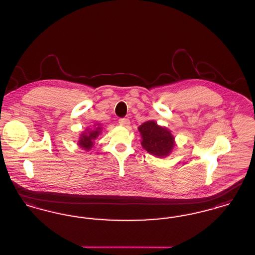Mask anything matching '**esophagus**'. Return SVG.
Wrapping results in <instances>:
<instances>
[{
    "label": "esophagus",
    "mask_w": 255,
    "mask_h": 255,
    "mask_svg": "<svg viewBox=\"0 0 255 255\" xmlns=\"http://www.w3.org/2000/svg\"><path fill=\"white\" fill-rule=\"evenodd\" d=\"M119 124L120 126H122V127H128L130 124V121L128 118H121L119 120Z\"/></svg>",
    "instance_id": "obj_1"
}]
</instances>
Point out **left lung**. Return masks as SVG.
Here are the masks:
<instances>
[{"label": "left lung", "instance_id": "obj_1", "mask_svg": "<svg viewBox=\"0 0 255 255\" xmlns=\"http://www.w3.org/2000/svg\"><path fill=\"white\" fill-rule=\"evenodd\" d=\"M142 136V146L151 154L158 157H164L172 151L174 144V137L169 130L161 128L153 121H148L138 128Z\"/></svg>", "mask_w": 255, "mask_h": 255}]
</instances>
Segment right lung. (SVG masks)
<instances>
[{
    "mask_svg": "<svg viewBox=\"0 0 255 255\" xmlns=\"http://www.w3.org/2000/svg\"><path fill=\"white\" fill-rule=\"evenodd\" d=\"M88 130V129H87ZM101 132V128H95L94 130H89L85 133H83L81 137H80V140H79V145L85 149V150H90L92 147H93V141L99 136Z\"/></svg>",
    "mask_w": 255,
    "mask_h": 255,
    "instance_id": "obj_1",
    "label": "right lung"
}]
</instances>
